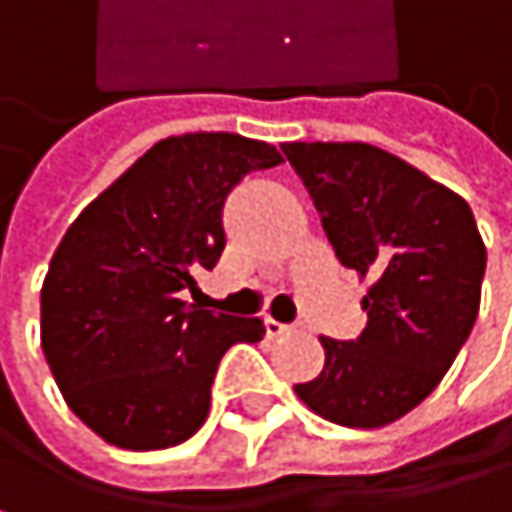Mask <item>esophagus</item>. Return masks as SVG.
<instances>
[{
    "label": "esophagus",
    "mask_w": 512,
    "mask_h": 512,
    "mask_svg": "<svg viewBox=\"0 0 512 512\" xmlns=\"http://www.w3.org/2000/svg\"><path fill=\"white\" fill-rule=\"evenodd\" d=\"M292 332V326H283V323H277V319H265V335L268 338H283V335H289Z\"/></svg>",
    "instance_id": "esophagus-1"
}]
</instances>
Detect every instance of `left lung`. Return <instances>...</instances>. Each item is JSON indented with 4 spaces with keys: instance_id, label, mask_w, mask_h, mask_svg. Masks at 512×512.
<instances>
[{
    "instance_id": "8db88e82",
    "label": "left lung",
    "mask_w": 512,
    "mask_h": 512,
    "mask_svg": "<svg viewBox=\"0 0 512 512\" xmlns=\"http://www.w3.org/2000/svg\"><path fill=\"white\" fill-rule=\"evenodd\" d=\"M283 153L335 256L368 283L365 332L319 338L326 365L295 395L335 425H389L434 392L477 323L486 274L477 220L450 186L374 144L292 141Z\"/></svg>"
}]
</instances>
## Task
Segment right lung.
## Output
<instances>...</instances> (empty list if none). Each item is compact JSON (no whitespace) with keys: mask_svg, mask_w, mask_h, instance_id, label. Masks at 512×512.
<instances>
[{"mask_svg":"<svg viewBox=\"0 0 512 512\" xmlns=\"http://www.w3.org/2000/svg\"><path fill=\"white\" fill-rule=\"evenodd\" d=\"M283 156L232 132L156 141L62 235L41 283V350L72 407L120 450H165L211 413L223 353L265 335L256 316L180 301L223 253L232 186Z\"/></svg>","mask_w":512,"mask_h":512,"instance_id":"obj_1","label":"right lung"}]
</instances>
